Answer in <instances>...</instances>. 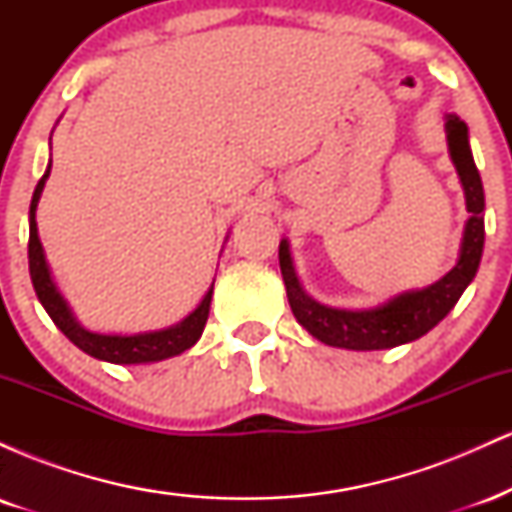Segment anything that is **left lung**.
<instances>
[{"instance_id": "8db88e82", "label": "left lung", "mask_w": 512, "mask_h": 512, "mask_svg": "<svg viewBox=\"0 0 512 512\" xmlns=\"http://www.w3.org/2000/svg\"><path fill=\"white\" fill-rule=\"evenodd\" d=\"M450 158L460 175L469 219L464 223L460 260L436 284L419 291L399 293L383 305L368 310H344L317 303L303 291L293 269L289 243H279V267L286 284V296L296 320L327 346L351 351H378L414 342L438 325L455 308L460 296L477 276L484 252V185L469 149L467 125L457 115L445 117Z\"/></svg>"}]
</instances>
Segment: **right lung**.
Returning <instances> with one entry per match:
<instances>
[{"mask_svg":"<svg viewBox=\"0 0 512 512\" xmlns=\"http://www.w3.org/2000/svg\"><path fill=\"white\" fill-rule=\"evenodd\" d=\"M50 168L52 161L48 163V170H45L43 178L35 185L31 199V214H28V226H31V236H28V269H31L35 296L43 303V308L48 310L52 322L64 332V337L74 346H79L84 354L98 358V361L120 363V366H129V363H156L163 361V358L178 356L182 351L190 349V346H195L197 339L202 337L204 325H207L214 284H211L207 296L202 298V303L185 320H180L173 327H166V330L142 334H101L86 330V327H81L76 322L67 301H64L62 293L57 291L55 281H52L50 267L45 262L43 245H40L38 238V223H35V209H38L40 195H43L45 180L50 178Z\"/></svg>","mask_w":512,"mask_h":512,"instance_id":"add662e5","label":"right lung"}]
</instances>
